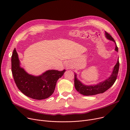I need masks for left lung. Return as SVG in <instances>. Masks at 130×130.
Returning <instances> with one entry per match:
<instances>
[{"instance_id":"1","label":"left lung","mask_w":130,"mask_h":130,"mask_svg":"<svg viewBox=\"0 0 130 130\" xmlns=\"http://www.w3.org/2000/svg\"><path fill=\"white\" fill-rule=\"evenodd\" d=\"M106 37L109 39L112 40L115 43V50L118 52V47L116 44L113 38L109 34L108 32L105 31ZM119 58L117 64L115 65L113 71L111 75L108 78L106 79L102 82L100 83L99 84L95 85H85L82 83L80 82L77 78V75L76 74L74 75V85L75 89L77 92L80 94L86 96L88 95H96L100 93H103L107 91L108 88H110L115 83V82L117 78L118 72L119 70Z\"/></svg>"}]
</instances>
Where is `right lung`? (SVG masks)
Wrapping results in <instances>:
<instances>
[{
    "mask_svg": "<svg viewBox=\"0 0 130 130\" xmlns=\"http://www.w3.org/2000/svg\"><path fill=\"white\" fill-rule=\"evenodd\" d=\"M11 71L18 89L26 96L41 100L50 97L53 94L57 80L63 75L65 70H49L38 76L31 75L20 66L16 48L11 56Z\"/></svg>",
    "mask_w": 130,
    "mask_h": 130,
    "instance_id": "right-lung-1",
    "label": "right lung"
}]
</instances>
